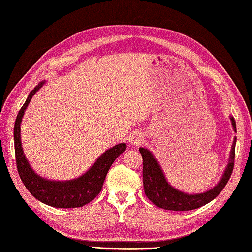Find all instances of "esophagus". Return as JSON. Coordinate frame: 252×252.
<instances>
[{"label":"esophagus","mask_w":252,"mask_h":252,"mask_svg":"<svg viewBox=\"0 0 252 252\" xmlns=\"http://www.w3.org/2000/svg\"><path fill=\"white\" fill-rule=\"evenodd\" d=\"M129 138H130V142L135 146L141 145V144L144 142V136L141 132H133Z\"/></svg>","instance_id":"esophagus-1"}]
</instances>
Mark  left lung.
I'll list each match as a JSON object with an SVG mask.
<instances>
[{
  "instance_id": "8db88e82",
  "label": "left lung",
  "mask_w": 252,
  "mask_h": 252,
  "mask_svg": "<svg viewBox=\"0 0 252 252\" xmlns=\"http://www.w3.org/2000/svg\"><path fill=\"white\" fill-rule=\"evenodd\" d=\"M231 120L234 130L236 131V123L233 117ZM235 144H236V138L234 140L232 146L231 158H229L227 168L219 184L212 189L197 195L185 194L171 186L165 180L162 170L159 167L157 160L154 158L153 154L148 149L141 147L140 153L143 157V184L146 197L155 206L162 208L164 210L187 211L207 205L220 194L231 178L234 169Z\"/></svg>"
}]
</instances>
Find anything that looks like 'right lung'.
<instances>
[{
    "label": "right lung",
    "instance_id": "right-lung-1",
    "mask_svg": "<svg viewBox=\"0 0 252 252\" xmlns=\"http://www.w3.org/2000/svg\"><path fill=\"white\" fill-rule=\"evenodd\" d=\"M43 83L44 82H41L34 90L31 91L15 121V157L18 174L27 189L31 192V195L35 197L37 200L44 202L45 205L55 208L83 207L99 194L109 168L114 163L116 158L126 151V145L125 143H121L106 151L88 172L78 179L66 182H56L42 179L41 176L35 174L27 161L23 147H21L20 123L32 96L43 85Z\"/></svg>",
    "mask_w": 252,
    "mask_h": 252
}]
</instances>
